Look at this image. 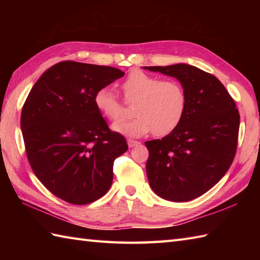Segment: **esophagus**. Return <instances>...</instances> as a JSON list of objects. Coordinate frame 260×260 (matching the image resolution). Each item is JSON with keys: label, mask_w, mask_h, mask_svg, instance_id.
Instances as JSON below:
<instances>
[{"label": "esophagus", "mask_w": 260, "mask_h": 260, "mask_svg": "<svg viewBox=\"0 0 260 260\" xmlns=\"http://www.w3.org/2000/svg\"><path fill=\"white\" fill-rule=\"evenodd\" d=\"M127 144H128L129 147H134V146H137L139 144H141V142L135 141V140H132V139H128V140H127Z\"/></svg>", "instance_id": "1"}]
</instances>
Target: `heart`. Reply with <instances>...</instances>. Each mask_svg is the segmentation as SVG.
Returning <instances> with one entry per match:
<instances>
[{"mask_svg": "<svg viewBox=\"0 0 260 260\" xmlns=\"http://www.w3.org/2000/svg\"><path fill=\"white\" fill-rule=\"evenodd\" d=\"M126 103H135L133 119L115 123L113 129L127 136H142L154 132L164 136L181 123L186 108V93L180 81L161 80L144 71L133 70L120 85ZM104 117L116 121L123 117L125 107L109 87H103L93 97Z\"/></svg>", "mask_w": 260, "mask_h": 260, "instance_id": "obj_1", "label": "heart"}]
</instances>
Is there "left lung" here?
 Here are the masks:
<instances>
[{"label":"left lung","mask_w":260,"mask_h":260,"mask_svg":"<svg viewBox=\"0 0 260 260\" xmlns=\"http://www.w3.org/2000/svg\"><path fill=\"white\" fill-rule=\"evenodd\" d=\"M144 68L175 77L186 93L180 125L162 140L145 142L148 182L165 200H193L217 184L234 162L238 108L217 77L193 66Z\"/></svg>","instance_id":"8db88e82"}]
</instances>
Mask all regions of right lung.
<instances>
[{
    "instance_id": "add662e5",
    "label": "right lung",
    "mask_w": 260,
    "mask_h": 260,
    "mask_svg": "<svg viewBox=\"0 0 260 260\" xmlns=\"http://www.w3.org/2000/svg\"><path fill=\"white\" fill-rule=\"evenodd\" d=\"M125 74L108 66L61 61L26 97L21 129L26 157L41 183L61 200H98L113 182L114 161L128 150L93 103L95 93Z\"/></svg>"
}]
</instances>
